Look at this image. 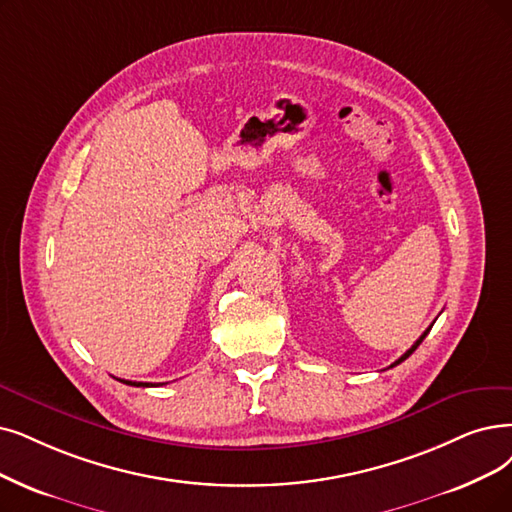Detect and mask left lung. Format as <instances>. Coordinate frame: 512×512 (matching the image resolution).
I'll return each instance as SVG.
<instances>
[{
    "label": "left lung",
    "mask_w": 512,
    "mask_h": 512,
    "mask_svg": "<svg viewBox=\"0 0 512 512\" xmlns=\"http://www.w3.org/2000/svg\"><path fill=\"white\" fill-rule=\"evenodd\" d=\"M431 327H433V325H431ZM431 327H428V330H426V332H424V334H422V336H420V338H418V340H416V342H414V344H412V349H410V351H405V353H403V355H401V357H399V359H397V361H395V363H393V365H391V367H395V365H399V363H401V361H405V359H407V357H410V355H412V353H414V351H416V349H418V346H420V342H422V340H424V338H426V334H428V332H431Z\"/></svg>",
    "instance_id": "obj_1"
}]
</instances>
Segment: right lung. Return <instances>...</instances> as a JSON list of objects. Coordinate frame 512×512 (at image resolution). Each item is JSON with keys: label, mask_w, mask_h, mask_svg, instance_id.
<instances>
[{"label": "right lung", "mask_w": 512, "mask_h": 512, "mask_svg": "<svg viewBox=\"0 0 512 512\" xmlns=\"http://www.w3.org/2000/svg\"><path fill=\"white\" fill-rule=\"evenodd\" d=\"M119 382L130 384V386H161V384H163V382H159V384H153V382H132V380H119Z\"/></svg>", "instance_id": "obj_1"}]
</instances>
